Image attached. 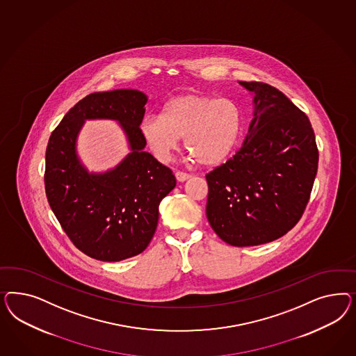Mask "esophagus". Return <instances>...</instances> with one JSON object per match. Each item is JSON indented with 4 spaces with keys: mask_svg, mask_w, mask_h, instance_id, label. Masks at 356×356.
<instances>
[{
    "mask_svg": "<svg viewBox=\"0 0 356 356\" xmlns=\"http://www.w3.org/2000/svg\"><path fill=\"white\" fill-rule=\"evenodd\" d=\"M175 176H176V180L180 181V183H183V181H186L188 179H191V175H189V173L181 172V171H177V172L175 173Z\"/></svg>",
    "mask_w": 356,
    "mask_h": 356,
    "instance_id": "esophagus-1",
    "label": "esophagus"
}]
</instances>
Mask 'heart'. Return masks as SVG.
Returning <instances> with one entry per match:
<instances>
[{
  "label": "heart",
  "mask_w": 356,
  "mask_h": 356,
  "mask_svg": "<svg viewBox=\"0 0 356 356\" xmlns=\"http://www.w3.org/2000/svg\"><path fill=\"white\" fill-rule=\"evenodd\" d=\"M140 134L161 161L171 156L179 138L201 165L225 162L236 147L241 133V113L232 100L188 92L171 99L162 116L140 122Z\"/></svg>",
  "instance_id": "heart-1"
}]
</instances>
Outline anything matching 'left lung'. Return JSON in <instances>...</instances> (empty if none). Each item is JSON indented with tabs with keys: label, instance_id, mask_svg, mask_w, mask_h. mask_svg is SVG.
<instances>
[{
	"label": "left lung",
	"instance_id": "left-lung-1",
	"mask_svg": "<svg viewBox=\"0 0 356 356\" xmlns=\"http://www.w3.org/2000/svg\"><path fill=\"white\" fill-rule=\"evenodd\" d=\"M240 85L254 94V118L240 150L206 175V216L227 244L253 247L286 235L300 220L318 150L309 119L278 88Z\"/></svg>",
	"mask_w": 356,
	"mask_h": 356
}]
</instances>
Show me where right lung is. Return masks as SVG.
<instances>
[{
    "label": "right lung",
    "instance_id": "add662e5",
    "mask_svg": "<svg viewBox=\"0 0 356 356\" xmlns=\"http://www.w3.org/2000/svg\"><path fill=\"white\" fill-rule=\"evenodd\" d=\"M147 97L137 90L94 92L79 100L52 131L45 151L48 204L65 234L91 259L116 262L142 253L159 219V204L176 186L172 171L143 151L140 125ZM119 120L131 154L106 174H88L75 152L83 121Z\"/></svg>",
    "mask_w": 356,
    "mask_h": 356
}]
</instances>
